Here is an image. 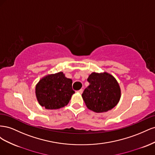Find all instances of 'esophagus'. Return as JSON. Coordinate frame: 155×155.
<instances>
[{"mask_svg": "<svg viewBox=\"0 0 155 155\" xmlns=\"http://www.w3.org/2000/svg\"><path fill=\"white\" fill-rule=\"evenodd\" d=\"M77 92H78V93H79V94H82V92H83V89H80V90L78 91Z\"/></svg>", "mask_w": 155, "mask_h": 155, "instance_id": "1", "label": "esophagus"}]
</instances>
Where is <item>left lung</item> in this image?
Wrapping results in <instances>:
<instances>
[{"instance_id":"left-lung-1","label":"left lung","mask_w":155,"mask_h":155,"mask_svg":"<svg viewBox=\"0 0 155 155\" xmlns=\"http://www.w3.org/2000/svg\"><path fill=\"white\" fill-rule=\"evenodd\" d=\"M87 81L89 85L84 90L82 97L88 109L100 113L111 110L118 104L121 90L112 75L92 72Z\"/></svg>"}]
</instances>
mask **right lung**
<instances>
[{
    "mask_svg": "<svg viewBox=\"0 0 155 155\" xmlns=\"http://www.w3.org/2000/svg\"><path fill=\"white\" fill-rule=\"evenodd\" d=\"M72 80L60 72L47 75L35 87V94L39 104L46 109H58L66 106L75 93Z\"/></svg>",
    "mask_w": 155,
    "mask_h": 155,
    "instance_id": "1",
    "label": "right lung"
}]
</instances>
